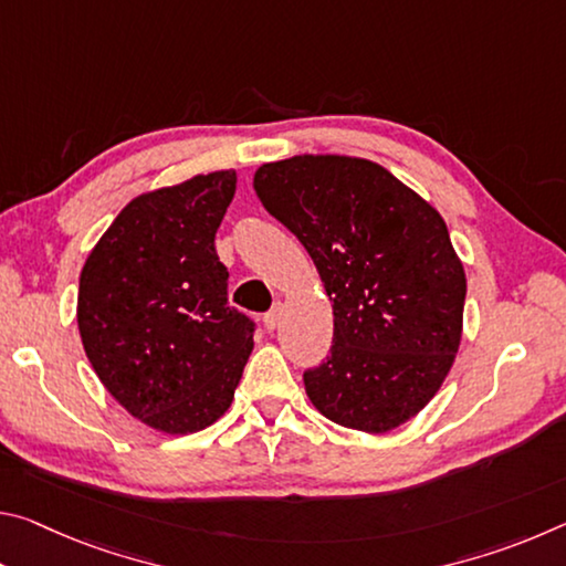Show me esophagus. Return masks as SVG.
Segmentation results:
<instances>
[{
  "instance_id": "1",
  "label": "esophagus",
  "mask_w": 566,
  "mask_h": 566,
  "mask_svg": "<svg viewBox=\"0 0 566 566\" xmlns=\"http://www.w3.org/2000/svg\"><path fill=\"white\" fill-rule=\"evenodd\" d=\"M280 314H282V306L280 304L272 306V310L264 314V329L266 332H274L276 329V324H280Z\"/></svg>"
}]
</instances>
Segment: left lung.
Returning a JSON list of instances; mask_svg holds the SVG:
<instances>
[{
  "mask_svg": "<svg viewBox=\"0 0 566 566\" xmlns=\"http://www.w3.org/2000/svg\"><path fill=\"white\" fill-rule=\"evenodd\" d=\"M254 191L310 252L334 310L327 361L304 371L324 417L389 432L427 407L462 339L467 280L444 219L369 159L262 165Z\"/></svg>",
  "mask_w": 566,
  "mask_h": 566,
  "instance_id": "8db88e82",
  "label": "left lung"
}]
</instances>
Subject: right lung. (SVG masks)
I'll use <instances>...</instances> for the list:
<instances>
[{
    "instance_id": "1",
    "label": "right lung",
    "mask_w": 566,
    "mask_h": 566,
    "mask_svg": "<svg viewBox=\"0 0 566 566\" xmlns=\"http://www.w3.org/2000/svg\"><path fill=\"white\" fill-rule=\"evenodd\" d=\"M234 189L227 169L139 195L84 262V352L109 395L159 432L214 424L254 347V322L229 306L214 249Z\"/></svg>"
}]
</instances>
